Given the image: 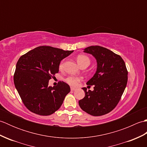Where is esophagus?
Instances as JSON below:
<instances>
[{"label":"esophagus","instance_id":"1","mask_svg":"<svg viewBox=\"0 0 147 147\" xmlns=\"http://www.w3.org/2000/svg\"><path fill=\"white\" fill-rule=\"evenodd\" d=\"M76 89L75 88H73V87H71V91H75Z\"/></svg>","mask_w":147,"mask_h":147}]
</instances>
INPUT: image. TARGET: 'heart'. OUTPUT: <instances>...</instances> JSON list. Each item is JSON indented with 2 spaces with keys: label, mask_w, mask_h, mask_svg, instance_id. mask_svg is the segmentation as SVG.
I'll return each mask as SVG.
<instances>
[{
  "label": "heart",
  "mask_w": 147,
  "mask_h": 147,
  "mask_svg": "<svg viewBox=\"0 0 147 147\" xmlns=\"http://www.w3.org/2000/svg\"><path fill=\"white\" fill-rule=\"evenodd\" d=\"M76 60L78 63L81 66H83L85 65H89L90 63V61L88 57L85 55H79L77 56ZM64 63L63 62H61L60 65H59V69H62L63 68ZM82 80V78L80 77H77L75 76H69L65 79V82H66L69 85L73 86H76L78 85L79 82Z\"/></svg>",
  "instance_id": "obj_1"
}]
</instances>
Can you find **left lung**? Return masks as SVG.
I'll use <instances>...</instances> for the list:
<instances>
[{"instance_id": "left-lung-1", "label": "left lung", "mask_w": 147, "mask_h": 147, "mask_svg": "<svg viewBox=\"0 0 147 147\" xmlns=\"http://www.w3.org/2000/svg\"><path fill=\"white\" fill-rule=\"evenodd\" d=\"M97 62L95 75L87 85H94L91 91L83 88L85 96L79 100L83 111L93 116H100L112 111L116 107L127 82V72L125 62L119 55L98 45L85 49Z\"/></svg>"}]
</instances>
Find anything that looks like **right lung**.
<instances>
[{
    "mask_svg": "<svg viewBox=\"0 0 147 147\" xmlns=\"http://www.w3.org/2000/svg\"><path fill=\"white\" fill-rule=\"evenodd\" d=\"M73 51L40 46L21 55L17 62L14 83L25 107L40 115H49L61 107L70 87L64 82L49 86L58 73L59 64Z\"/></svg>",
    "mask_w": 147,
    "mask_h": 147,
    "instance_id": "1",
    "label": "right lung"
}]
</instances>
